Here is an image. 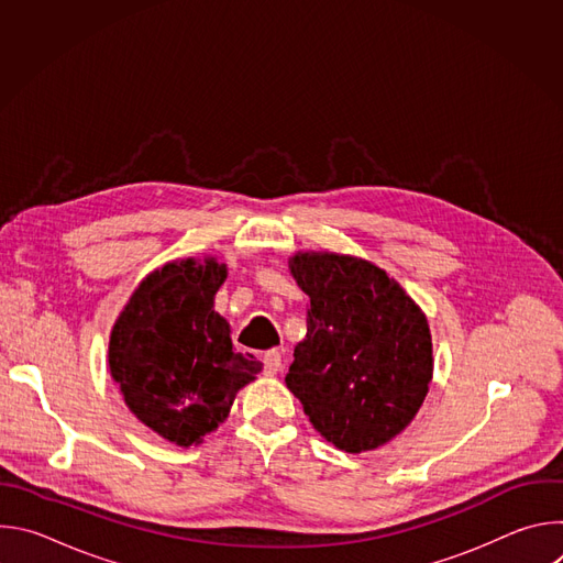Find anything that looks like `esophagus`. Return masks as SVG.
Listing matches in <instances>:
<instances>
[{
    "label": "esophagus",
    "instance_id": "obj_1",
    "mask_svg": "<svg viewBox=\"0 0 563 563\" xmlns=\"http://www.w3.org/2000/svg\"><path fill=\"white\" fill-rule=\"evenodd\" d=\"M280 369H283V356H280V352H278V350L267 352V354L263 356V372H265L267 376H274V374H278Z\"/></svg>",
    "mask_w": 563,
    "mask_h": 563
}]
</instances>
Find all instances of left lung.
<instances>
[{
	"label": "left lung",
	"instance_id": "obj_1",
	"mask_svg": "<svg viewBox=\"0 0 563 563\" xmlns=\"http://www.w3.org/2000/svg\"><path fill=\"white\" fill-rule=\"evenodd\" d=\"M289 269L309 309L287 387L316 432L339 450L385 445L412 423L432 380L426 313L363 258L296 254Z\"/></svg>",
	"mask_w": 563,
	"mask_h": 563
}]
</instances>
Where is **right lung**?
<instances>
[{
	"label": "right lung",
	"instance_id": "right-lung-1",
	"mask_svg": "<svg viewBox=\"0 0 563 563\" xmlns=\"http://www.w3.org/2000/svg\"><path fill=\"white\" fill-rule=\"evenodd\" d=\"M224 278L216 258L167 263L137 285L111 330L109 367L124 404L183 448L202 443L263 367L233 352L229 323L213 311Z\"/></svg>",
	"mask_w": 563,
	"mask_h": 563
}]
</instances>
